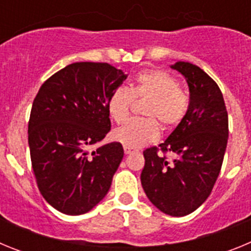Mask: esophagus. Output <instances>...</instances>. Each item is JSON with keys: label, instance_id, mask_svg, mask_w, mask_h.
<instances>
[{"label": "esophagus", "instance_id": "1", "mask_svg": "<svg viewBox=\"0 0 251 251\" xmlns=\"http://www.w3.org/2000/svg\"><path fill=\"white\" fill-rule=\"evenodd\" d=\"M133 152H136V150H134V148L126 147V146H124V153H126V154H130V153H133Z\"/></svg>", "mask_w": 251, "mask_h": 251}]
</instances>
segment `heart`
I'll list each match as a JSON object with an SVG mask.
<instances>
[{
    "instance_id": "1",
    "label": "heart",
    "mask_w": 251,
    "mask_h": 251,
    "mask_svg": "<svg viewBox=\"0 0 251 251\" xmlns=\"http://www.w3.org/2000/svg\"><path fill=\"white\" fill-rule=\"evenodd\" d=\"M147 100L142 114L146 118L132 119L113 132V138L126 147L138 148L159 137L163 129H174L186 117L190 106L188 95L179 88L178 80L165 70H146L137 75L130 88L119 86L108 99V113L115 123L129 117L133 101Z\"/></svg>"
}]
</instances>
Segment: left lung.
<instances>
[{"label":"left lung","mask_w":251,"mask_h":251,"mask_svg":"<svg viewBox=\"0 0 251 251\" xmlns=\"http://www.w3.org/2000/svg\"><path fill=\"white\" fill-rule=\"evenodd\" d=\"M171 68L187 80L190 106L163 143L143 151L146 163L141 182L158 210L185 216L211 194L223 166L229 119L220 88L202 69L187 61H177ZM167 152L175 154L172 161L165 156Z\"/></svg>","instance_id":"1"}]
</instances>
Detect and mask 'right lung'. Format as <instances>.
<instances>
[{"instance_id":"1","label":"right lung","mask_w":251,"mask_h":251,"mask_svg":"<svg viewBox=\"0 0 251 251\" xmlns=\"http://www.w3.org/2000/svg\"><path fill=\"white\" fill-rule=\"evenodd\" d=\"M127 79L108 63H74L51 75L28 121L31 165L43 197L57 211L81 215L109 191L124 151L112 142L88 148L110 130L108 99Z\"/></svg>"}]
</instances>
